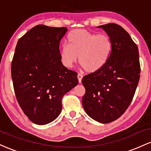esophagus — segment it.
<instances>
[{
  "mask_svg": "<svg viewBox=\"0 0 151 151\" xmlns=\"http://www.w3.org/2000/svg\"><path fill=\"white\" fill-rule=\"evenodd\" d=\"M77 78H78V81H79V83L81 82V79H82L83 76L81 75V74H77Z\"/></svg>",
  "mask_w": 151,
  "mask_h": 151,
  "instance_id": "34e87169",
  "label": "esophagus"
}]
</instances>
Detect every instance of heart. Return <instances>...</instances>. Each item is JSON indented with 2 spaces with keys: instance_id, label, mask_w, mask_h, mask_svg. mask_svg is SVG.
<instances>
[{
  "instance_id": "heart-1",
  "label": "heart",
  "mask_w": 151,
  "mask_h": 151,
  "mask_svg": "<svg viewBox=\"0 0 151 151\" xmlns=\"http://www.w3.org/2000/svg\"><path fill=\"white\" fill-rule=\"evenodd\" d=\"M112 51L110 37L83 29L74 30L67 36V45L60 48V56L65 67L71 68L79 56L81 67L88 72L101 70L108 62Z\"/></svg>"
}]
</instances>
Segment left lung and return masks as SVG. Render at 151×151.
<instances>
[{
    "mask_svg": "<svg viewBox=\"0 0 151 151\" xmlns=\"http://www.w3.org/2000/svg\"><path fill=\"white\" fill-rule=\"evenodd\" d=\"M106 32L112 42L108 62L97 72L84 76L86 89L82 105L93 120L108 124L122 115L132 101L141 73L136 44L120 25L98 26Z\"/></svg>",
    "mask_w": 151,
    "mask_h": 151,
    "instance_id": "8db88e82",
    "label": "left lung"
}]
</instances>
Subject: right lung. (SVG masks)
Segmentation results:
<instances>
[{
  "mask_svg": "<svg viewBox=\"0 0 151 151\" xmlns=\"http://www.w3.org/2000/svg\"><path fill=\"white\" fill-rule=\"evenodd\" d=\"M67 27L38 25L19 39L11 65L17 100L34 124L45 125L61 113L64 95L78 84L77 74L62 65L60 43Z\"/></svg>",
  "mask_w": 151,
  "mask_h": 151,
  "instance_id": "obj_1",
  "label": "right lung"
}]
</instances>
